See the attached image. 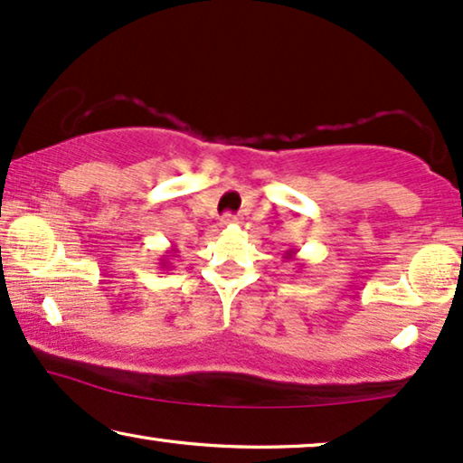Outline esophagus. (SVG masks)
<instances>
[{
    "instance_id": "obj_1",
    "label": "esophagus",
    "mask_w": 463,
    "mask_h": 463,
    "mask_svg": "<svg viewBox=\"0 0 463 463\" xmlns=\"http://www.w3.org/2000/svg\"><path fill=\"white\" fill-rule=\"evenodd\" d=\"M237 222H239L237 215H232V213L222 215V224H237Z\"/></svg>"
}]
</instances>
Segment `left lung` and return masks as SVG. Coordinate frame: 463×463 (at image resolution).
<instances>
[{"label":"left lung","instance_id":"left-lung-1","mask_svg":"<svg viewBox=\"0 0 463 463\" xmlns=\"http://www.w3.org/2000/svg\"><path fill=\"white\" fill-rule=\"evenodd\" d=\"M294 256H296V250H286V254H283L286 260H294Z\"/></svg>","mask_w":463,"mask_h":463}]
</instances>
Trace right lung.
<instances>
[{"label": "right lung", "instance_id": "right-lung-1", "mask_svg": "<svg viewBox=\"0 0 463 463\" xmlns=\"http://www.w3.org/2000/svg\"><path fill=\"white\" fill-rule=\"evenodd\" d=\"M171 258H177V248H175V245H171V248H169L167 251H165V256L160 258L158 267H160V269H171V262H169Z\"/></svg>", "mask_w": 463, "mask_h": 463}]
</instances>
